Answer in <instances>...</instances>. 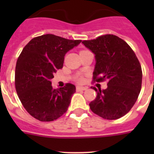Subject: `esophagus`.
<instances>
[{
	"label": "esophagus",
	"instance_id": "obj_1",
	"mask_svg": "<svg viewBox=\"0 0 154 154\" xmlns=\"http://www.w3.org/2000/svg\"><path fill=\"white\" fill-rule=\"evenodd\" d=\"M76 89L77 91H84V90H86V87H82V86H77L76 87Z\"/></svg>",
	"mask_w": 154,
	"mask_h": 154
}]
</instances>
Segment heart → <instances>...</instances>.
<instances>
[{"mask_svg":"<svg viewBox=\"0 0 154 154\" xmlns=\"http://www.w3.org/2000/svg\"><path fill=\"white\" fill-rule=\"evenodd\" d=\"M77 82H78V83H82V82H83V77H79L77 79Z\"/></svg>","mask_w":154,"mask_h":154,"instance_id":"1","label":"heart"}]
</instances>
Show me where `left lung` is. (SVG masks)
Masks as SVG:
<instances>
[{
    "label": "left lung",
    "instance_id": "left-lung-1",
    "mask_svg": "<svg viewBox=\"0 0 154 154\" xmlns=\"http://www.w3.org/2000/svg\"><path fill=\"white\" fill-rule=\"evenodd\" d=\"M85 46L95 54L96 65L93 82L107 81V89H97L90 109L104 119L116 120L129 112L141 89V64L131 47L124 40L105 34L83 41Z\"/></svg>",
    "mask_w": 154,
    "mask_h": 154
}]
</instances>
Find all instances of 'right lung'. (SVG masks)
I'll list each match as a JSON object with an SVG mask.
<instances>
[{"mask_svg":"<svg viewBox=\"0 0 154 154\" xmlns=\"http://www.w3.org/2000/svg\"><path fill=\"white\" fill-rule=\"evenodd\" d=\"M81 42L45 34L32 38L20 53L16 65V91L26 111L37 120L53 122L67 111L76 87L67 83L54 89L50 81L62 69L65 53Z\"/></svg>","mask_w":154,"mask_h":154,"instance_id":"1","label":"right lung"}]
</instances>
